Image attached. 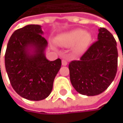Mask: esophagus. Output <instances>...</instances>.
I'll list each match as a JSON object with an SVG mask.
<instances>
[{
    "instance_id": "esophagus-1",
    "label": "esophagus",
    "mask_w": 123,
    "mask_h": 123,
    "mask_svg": "<svg viewBox=\"0 0 123 123\" xmlns=\"http://www.w3.org/2000/svg\"><path fill=\"white\" fill-rule=\"evenodd\" d=\"M62 65H64V66L67 65H68V61H67L66 60H65V59L62 60Z\"/></svg>"
}]
</instances>
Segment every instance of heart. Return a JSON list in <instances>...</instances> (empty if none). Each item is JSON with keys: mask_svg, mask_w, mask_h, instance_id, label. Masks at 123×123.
Segmentation results:
<instances>
[{"mask_svg": "<svg viewBox=\"0 0 123 123\" xmlns=\"http://www.w3.org/2000/svg\"><path fill=\"white\" fill-rule=\"evenodd\" d=\"M91 40V35L82 29H76L60 35L57 42L62 46H70L75 43V50L81 52L87 46Z\"/></svg>", "mask_w": 123, "mask_h": 123, "instance_id": "b5f03b06", "label": "heart"}]
</instances>
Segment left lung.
<instances>
[{"label": "left lung", "instance_id": "1", "mask_svg": "<svg viewBox=\"0 0 123 123\" xmlns=\"http://www.w3.org/2000/svg\"><path fill=\"white\" fill-rule=\"evenodd\" d=\"M98 31V40L79 61H71L68 67L72 86L78 92L87 96L104 92L117 73V43L107 29L100 28Z\"/></svg>", "mask_w": 123, "mask_h": 123}]
</instances>
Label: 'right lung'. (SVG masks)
<instances>
[{
	"instance_id": "right-lung-1",
	"label": "right lung",
	"mask_w": 123,
	"mask_h": 123,
	"mask_svg": "<svg viewBox=\"0 0 123 123\" xmlns=\"http://www.w3.org/2000/svg\"><path fill=\"white\" fill-rule=\"evenodd\" d=\"M39 25H28L11 36L5 55V65L11 84L21 97L42 100L50 94L61 60L45 57L48 41Z\"/></svg>"
}]
</instances>
